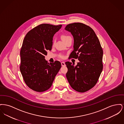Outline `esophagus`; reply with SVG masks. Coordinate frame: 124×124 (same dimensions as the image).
Segmentation results:
<instances>
[{"mask_svg":"<svg viewBox=\"0 0 124 124\" xmlns=\"http://www.w3.org/2000/svg\"><path fill=\"white\" fill-rule=\"evenodd\" d=\"M61 65H62V66H65L66 65L64 62H62L61 63Z\"/></svg>","mask_w":124,"mask_h":124,"instance_id":"esophagus-1","label":"esophagus"}]
</instances>
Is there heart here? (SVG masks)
Segmentation results:
<instances>
[{
  "mask_svg": "<svg viewBox=\"0 0 124 124\" xmlns=\"http://www.w3.org/2000/svg\"><path fill=\"white\" fill-rule=\"evenodd\" d=\"M61 37H62V39L64 41V42L66 41V40H67L68 39H69L71 38V37L70 36H69L68 35H65V34L62 35ZM61 58H63V56H61Z\"/></svg>",
  "mask_w": 124,
  "mask_h": 124,
  "instance_id": "obj_1",
  "label": "heart"
}]
</instances>
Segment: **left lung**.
I'll return each mask as SVG.
<instances>
[{
	"instance_id": "8db88e82",
	"label": "left lung",
	"mask_w": 124,
	"mask_h": 124,
	"mask_svg": "<svg viewBox=\"0 0 124 124\" xmlns=\"http://www.w3.org/2000/svg\"><path fill=\"white\" fill-rule=\"evenodd\" d=\"M66 31L73 37V50L70 58L78 59L74 65L66 62V77L71 87L84 93L92 88L98 82L103 70V52L98 38L90 27L81 23L67 25Z\"/></svg>"
}]
</instances>
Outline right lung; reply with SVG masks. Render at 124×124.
Returning <instances> with one entry per match:
<instances>
[{"instance_id": "obj_1", "label": "right lung", "mask_w": 124, "mask_h": 124, "mask_svg": "<svg viewBox=\"0 0 124 124\" xmlns=\"http://www.w3.org/2000/svg\"><path fill=\"white\" fill-rule=\"evenodd\" d=\"M61 27L41 24L30 31L24 38L20 70L26 85L36 92L50 88L61 67L59 61L49 63L45 59L47 51L52 50L53 36Z\"/></svg>"}]
</instances>
